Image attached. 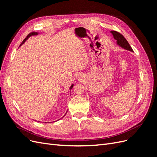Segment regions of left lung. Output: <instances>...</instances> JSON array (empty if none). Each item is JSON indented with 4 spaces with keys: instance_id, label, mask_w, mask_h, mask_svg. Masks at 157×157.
I'll return each mask as SVG.
<instances>
[{
    "instance_id": "obj_1",
    "label": "left lung",
    "mask_w": 157,
    "mask_h": 157,
    "mask_svg": "<svg viewBox=\"0 0 157 157\" xmlns=\"http://www.w3.org/2000/svg\"><path fill=\"white\" fill-rule=\"evenodd\" d=\"M110 32L112 33L114 39L117 40V45H118L120 47H121V48H124L126 50L133 52V50L131 48L130 45L129 44V43H128L126 39L124 37V36L121 35V33L117 32L115 31H111Z\"/></svg>"
}]
</instances>
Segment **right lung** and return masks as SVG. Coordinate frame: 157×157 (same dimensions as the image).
I'll return each instance as SVG.
<instances>
[{
    "label": "right lung",
    "mask_w": 157,
    "mask_h": 157,
    "mask_svg": "<svg viewBox=\"0 0 157 157\" xmlns=\"http://www.w3.org/2000/svg\"><path fill=\"white\" fill-rule=\"evenodd\" d=\"M39 35V33H38V32H33V33H29V34L27 36V37L25 38V39L24 40H23V41L21 42V44H20V46H21L22 44H24V43H25V42L28 39H29V37H31V36H35V35ZM73 86H74V84H73L71 85V86H70L69 90H71V89H72V88H73ZM66 113H65V114H66ZM65 115H64V116H65ZM64 116H63V117H64Z\"/></svg>",
    "instance_id": "right-lung-1"
}]
</instances>
